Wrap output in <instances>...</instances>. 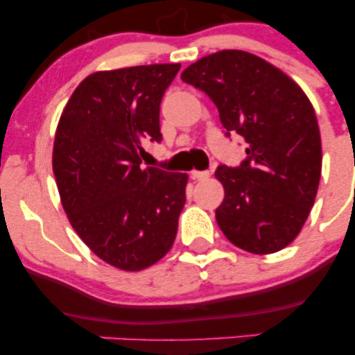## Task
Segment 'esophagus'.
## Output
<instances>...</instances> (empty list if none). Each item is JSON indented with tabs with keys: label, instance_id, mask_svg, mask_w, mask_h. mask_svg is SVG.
Here are the masks:
<instances>
[{
	"label": "esophagus",
	"instance_id": "obj_1",
	"mask_svg": "<svg viewBox=\"0 0 355 355\" xmlns=\"http://www.w3.org/2000/svg\"><path fill=\"white\" fill-rule=\"evenodd\" d=\"M190 175H191V178H193V180H207V178L210 177V172H207V170H203V172H198V170H191Z\"/></svg>",
	"mask_w": 355,
	"mask_h": 355
}]
</instances>
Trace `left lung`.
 <instances>
[{"label": "left lung", "mask_w": 355, "mask_h": 355, "mask_svg": "<svg viewBox=\"0 0 355 355\" xmlns=\"http://www.w3.org/2000/svg\"><path fill=\"white\" fill-rule=\"evenodd\" d=\"M217 105L227 132L242 135L247 160L215 172L225 197L215 218L234 245L257 255L294 242L315 202L322 145L315 112L304 89L260 56L222 50L182 73Z\"/></svg>", "instance_id": "obj_1"}]
</instances>
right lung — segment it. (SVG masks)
<instances>
[{
  "mask_svg": "<svg viewBox=\"0 0 355 355\" xmlns=\"http://www.w3.org/2000/svg\"><path fill=\"white\" fill-rule=\"evenodd\" d=\"M180 63L96 71L76 87L53 144L60 200L80 239L108 266L138 272L164 259L185 205L187 173L141 168L160 141V101Z\"/></svg>",
  "mask_w": 355,
  "mask_h": 355,
  "instance_id": "1",
  "label": "right lung"
}]
</instances>
